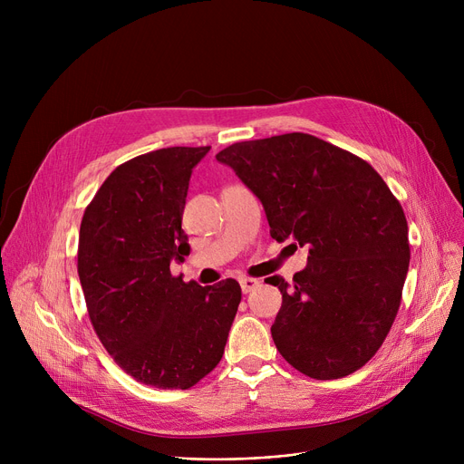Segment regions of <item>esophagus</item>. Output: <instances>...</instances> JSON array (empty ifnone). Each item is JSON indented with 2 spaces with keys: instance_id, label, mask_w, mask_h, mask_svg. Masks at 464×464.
Returning a JSON list of instances; mask_svg holds the SVG:
<instances>
[{
  "instance_id": "1",
  "label": "esophagus",
  "mask_w": 464,
  "mask_h": 464,
  "mask_svg": "<svg viewBox=\"0 0 464 464\" xmlns=\"http://www.w3.org/2000/svg\"><path fill=\"white\" fill-rule=\"evenodd\" d=\"M261 282L257 278H240V289L242 294H250Z\"/></svg>"
}]
</instances>
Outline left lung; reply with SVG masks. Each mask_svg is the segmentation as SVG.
Here are the masks:
<instances>
[{"mask_svg": "<svg viewBox=\"0 0 464 464\" xmlns=\"http://www.w3.org/2000/svg\"><path fill=\"white\" fill-rule=\"evenodd\" d=\"M216 160L261 201L273 238L308 246L294 282L265 278L282 294L276 350L315 380L361 369L395 322L410 265L392 189L367 161L308 133L235 142Z\"/></svg>", "mask_w": 464, "mask_h": 464, "instance_id": "1", "label": "left lung"}]
</instances>
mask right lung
<instances>
[{
  "mask_svg": "<svg viewBox=\"0 0 464 464\" xmlns=\"http://www.w3.org/2000/svg\"><path fill=\"white\" fill-rule=\"evenodd\" d=\"M210 146H170L118 165L86 207L79 278L95 334L118 367L158 389H188L224 355L240 285L170 275L189 254L182 212Z\"/></svg>",
  "mask_w": 464,
  "mask_h": 464,
  "instance_id": "right-lung-1",
  "label": "right lung"
}]
</instances>
